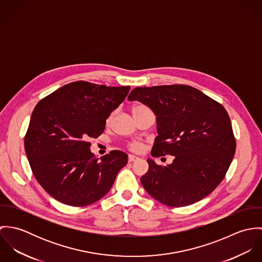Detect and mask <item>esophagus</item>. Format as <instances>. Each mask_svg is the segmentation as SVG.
<instances>
[{
  "label": "esophagus",
  "mask_w": 262,
  "mask_h": 262,
  "mask_svg": "<svg viewBox=\"0 0 262 262\" xmlns=\"http://www.w3.org/2000/svg\"><path fill=\"white\" fill-rule=\"evenodd\" d=\"M128 160H129V162H134V161L139 160V157H138V156H136V155H132V154H130V155L128 156Z\"/></svg>",
  "instance_id": "obj_1"
}]
</instances>
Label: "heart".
<instances>
[{"label": "heart", "mask_w": 262, "mask_h": 262, "mask_svg": "<svg viewBox=\"0 0 262 262\" xmlns=\"http://www.w3.org/2000/svg\"><path fill=\"white\" fill-rule=\"evenodd\" d=\"M148 108L144 105H141V104H137V105H134L132 107V113L133 114H136V113L140 112V111H143V110H147ZM128 148L134 152H140L141 150L143 149V144L140 143V142H137V141H133V142H130L128 144Z\"/></svg>", "instance_id": "obj_1"}]
</instances>
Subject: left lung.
<instances>
[{"mask_svg":"<svg viewBox=\"0 0 262 262\" xmlns=\"http://www.w3.org/2000/svg\"><path fill=\"white\" fill-rule=\"evenodd\" d=\"M128 99L148 106L156 116L158 136L151 155L174 156L166 166L147 159L149 168L140 181L152 198L169 207H185L220 185L236 150L221 104L185 84L135 88Z\"/></svg>","mask_w":262,"mask_h":262,"instance_id":"obj_1","label":"left lung"}]
</instances>
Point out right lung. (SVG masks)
I'll return each instance as SVG.
<instances>
[{"label":"right lung","instance_id":"right-lung-1","mask_svg":"<svg viewBox=\"0 0 262 262\" xmlns=\"http://www.w3.org/2000/svg\"><path fill=\"white\" fill-rule=\"evenodd\" d=\"M130 86L88 81L68 83L42 99L32 113L24 146L40 186L56 201L91 205L111 189L128 155L120 150L98 158L89 138L100 136Z\"/></svg>","mask_w":262,"mask_h":262}]
</instances>
